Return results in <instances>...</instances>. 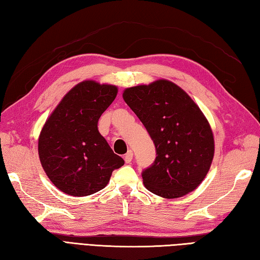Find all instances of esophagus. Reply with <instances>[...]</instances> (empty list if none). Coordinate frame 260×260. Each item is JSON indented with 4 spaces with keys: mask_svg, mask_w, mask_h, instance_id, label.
<instances>
[{
    "mask_svg": "<svg viewBox=\"0 0 260 260\" xmlns=\"http://www.w3.org/2000/svg\"><path fill=\"white\" fill-rule=\"evenodd\" d=\"M133 155H134L133 151H128V152H127V154H125L124 159H125V162L127 164H129L132 162V159H133Z\"/></svg>",
    "mask_w": 260,
    "mask_h": 260,
    "instance_id": "1",
    "label": "esophagus"
}]
</instances>
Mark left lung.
<instances>
[{
  "label": "left lung",
  "mask_w": 260,
  "mask_h": 260,
  "mask_svg": "<svg viewBox=\"0 0 260 260\" xmlns=\"http://www.w3.org/2000/svg\"><path fill=\"white\" fill-rule=\"evenodd\" d=\"M123 98L156 148L155 161L142 173L146 189L165 199L196 190L214 155L212 129L198 105L165 79L126 88Z\"/></svg>",
  "instance_id": "left-lung-1"
}]
</instances>
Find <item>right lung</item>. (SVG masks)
<instances>
[{"instance_id": "right-lung-1", "label": "right lung", "mask_w": 260, "mask_h": 260, "mask_svg": "<svg viewBox=\"0 0 260 260\" xmlns=\"http://www.w3.org/2000/svg\"><path fill=\"white\" fill-rule=\"evenodd\" d=\"M117 87L85 80L70 89L43 125L39 157L60 191L90 196L108 184L113 171L124 165L98 131V119L117 96Z\"/></svg>"}]
</instances>
